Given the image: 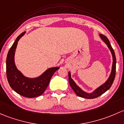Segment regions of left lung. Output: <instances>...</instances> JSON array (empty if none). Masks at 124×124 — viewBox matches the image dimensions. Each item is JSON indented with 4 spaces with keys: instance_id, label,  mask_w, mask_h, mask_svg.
<instances>
[{
    "instance_id": "1",
    "label": "left lung",
    "mask_w": 124,
    "mask_h": 124,
    "mask_svg": "<svg viewBox=\"0 0 124 124\" xmlns=\"http://www.w3.org/2000/svg\"><path fill=\"white\" fill-rule=\"evenodd\" d=\"M100 38L102 39L103 41L106 44L109 49H110V52H111L112 54V58H113V63H112V71L110 73V75L109 76V78L108 80L104 83L103 85L100 86L99 87L95 90L92 93H87L86 92H84L80 88L75 84V82L73 81V79L71 78V73L70 72H68V79H69V83H70V86L72 88V89L74 91L75 94L77 95L78 96L81 97H83V98L85 99H94L96 97H99V96H101L104 93L106 92L107 90L109 89L112 85L113 82H114L115 77V73H116V56L115 54L113 48L112 47L111 45H110V42H109V40L105 36L100 34H99Z\"/></svg>"
}]
</instances>
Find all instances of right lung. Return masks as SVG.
I'll list each match as a JSON object with an SVG mask.
<instances>
[{
    "label": "right lung",
    "mask_w": 124,
    "mask_h": 124,
    "mask_svg": "<svg viewBox=\"0 0 124 124\" xmlns=\"http://www.w3.org/2000/svg\"><path fill=\"white\" fill-rule=\"evenodd\" d=\"M25 32L21 34L10 48L6 58V76L12 88L19 95L32 98L40 96L45 92L51 78L59 67L48 69L42 75L35 78L25 77L18 70L15 64L14 56L19 40Z\"/></svg>",
    "instance_id": "1"
}]
</instances>
